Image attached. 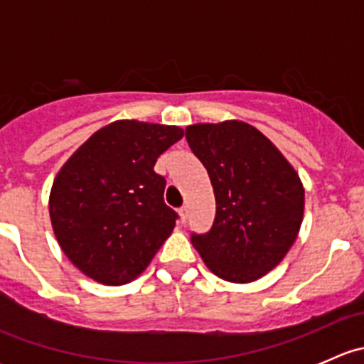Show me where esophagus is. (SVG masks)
Listing matches in <instances>:
<instances>
[{
  "label": "esophagus",
  "instance_id": "1",
  "mask_svg": "<svg viewBox=\"0 0 364 364\" xmlns=\"http://www.w3.org/2000/svg\"><path fill=\"white\" fill-rule=\"evenodd\" d=\"M179 218H181V223H185L186 218H188V208H186V205H183V208L179 209Z\"/></svg>",
  "mask_w": 364,
  "mask_h": 364
}]
</instances>
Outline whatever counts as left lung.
Instances as JSON below:
<instances>
[{"label":"left lung","instance_id":"left-lung-1","mask_svg":"<svg viewBox=\"0 0 364 364\" xmlns=\"http://www.w3.org/2000/svg\"><path fill=\"white\" fill-rule=\"evenodd\" d=\"M216 200L211 229L192 234L205 266L227 282L259 280L294 245L304 209L301 179L277 146L243 121L186 128Z\"/></svg>","mask_w":364,"mask_h":364}]
</instances>
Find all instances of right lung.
<instances>
[{"instance_id": "obj_1", "label": "right lung", "mask_w": 364, "mask_h": 364, "mask_svg": "<svg viewBox=\"0 0 364 364\" xmlns=\"http://www.w3.org/2000/svg\"><path fill=\"white\" fill-rule=\"evenodd\" d=\"M185 132L114 121L91 135L58 172L49 199L61 250L86 277L123 285L149 266L178 213L164 200L156 159Z\"/></svg>"}]
</instances>
